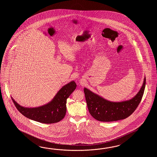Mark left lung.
Returning a JSON list of instances; mask_svg holds the SVG:
<instances>
[{
    "instance_id": "obj_1",
    "label": "left lung",
    "mask_w": 157,
    "mask_h": 157,
    "mask_svg": "<svg viewBox=\"0 0 157 157\" xmlns=\"http://www.w3.org/2000/svg\"><path fill=\"white\" fill-rule=\"evenodd\" d=\"M145 84V76L143 85L136 95L131 99L119 102L106 100L85 87L83 91L90 114L95 120L101 122H112L126 118L133 113L140 104Z\"/></svg>"
}]
</instances>
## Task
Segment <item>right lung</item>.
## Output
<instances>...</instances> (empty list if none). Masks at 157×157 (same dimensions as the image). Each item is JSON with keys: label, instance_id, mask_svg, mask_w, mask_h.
I'll list each match as a JSON object with an SVG mask.
<instances>
[{"label": "right lung", "instance_id": "right-lung-1", "mask_svg": "<svg viewBox=\"0 0 157 157\" xmlns=\"http://www.w3.org/2000/svg\"><path fill=\"white\" fill-rule=\"evenodd\" d=\"M76 83L74 81H71L62 87L48 103L35 108L22 107L13 98L12 99L17 109L24 116L43 124H54L62 120L65 116L67 99L76 89Z\"/></svg>", "mask_w": 157, "mask_h": 157}]
</instances>
